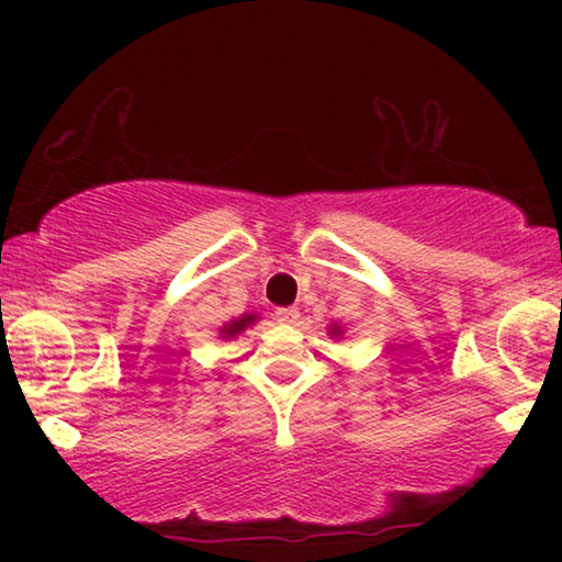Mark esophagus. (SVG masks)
<instances>
[{
    "instance_id": "esophagus-1",
    "label": "esophagus",
    "mask_w": 562,
    "mask_h": 562,
    "mask_svg": "<svg viewBox=\"0 0 562 562\" xmlns=\"http://www.w3.org/2000/svg\"><path fill=\"white\" fill-rule=\"evenodd\" d=\"M274 317H278L280 325H294V322L300 319V310L297 307H280L274 312Z\"/></svg>"
}]
</instances>
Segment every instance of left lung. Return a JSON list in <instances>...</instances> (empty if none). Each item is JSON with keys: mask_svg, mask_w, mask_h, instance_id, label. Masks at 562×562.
<instances>
[{"mask_svg": "<svg viewBox=\"0 0 562 562\" xmlns=\"http://www.w3.org/2000/svg\"><path fill=\"white\" fill-rule=\"evenodd\" d=\"M329 335H331V337H339V335H341V329H339L337 325H331V329H329Z\"/></svg>", "mask_w": 562, "mask_h": 562, "instance_id": "obj_1", "label": "left lung"}]
</instances>
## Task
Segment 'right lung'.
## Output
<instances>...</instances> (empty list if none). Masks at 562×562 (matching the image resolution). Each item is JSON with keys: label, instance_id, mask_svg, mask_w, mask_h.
<instances>
[{"label": "right lung", "instance_id": "obj_1", "mask_svg": "<svg viewBox=\"0 0 562 562\" xmlns=\"http://www.w3.org/2000/svg\"><path fill=\"white\" fill-rule=\"evenodd\" d=\"M255 319H258V315H243V317H237V319H233V322H227V325L221 329V337H223V339L237 337V335H240V331H245L247 327H250Z\"/></svg>", "mask_w": 562, "mask_h": 562}]
</instances>
